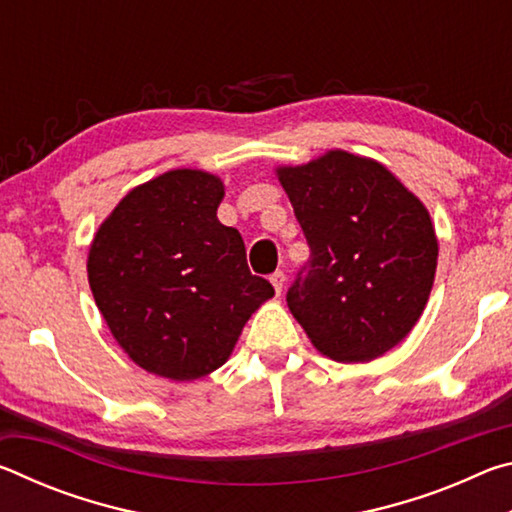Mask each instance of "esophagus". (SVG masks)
Segmentation results:
<instances>
[{
    "label": "esophagus",
    "instance_id": "obj_1",
    "mask_svg": "<svg viewBox=\"0 0 512 512\" xmlns=\"http://www.w3.org/2000/svg\"><path fill=\"white\" fill-rule=\"evenodd\" d=\"M271 284H273V289H275L277 296H280L282 289H284V273H282V271H275V273L271 275Z\"/></svg>",
    "mask_w": 512,
    "mask_h": 512
}]
</instances>
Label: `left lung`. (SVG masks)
Returning <instances> with one entry per match:
<instances>
[{
    "label": "left lung",
    "instance_id": "1",
    "mask_svg": "<svg viewBox=\"0 0 512 512\" xmlns=\"http://www.w3.org/2000/svg\"><path fill=\"white\" fill-rule=\"evenodd\" d=\"M275 171L311 248L287 293L293 318L329 359L381 357L409 336L433 287L427 207L384 164L348 151Z\"/></svg>",
    "mask_w": 512,
    "mask_h": 512
}]
</instances>
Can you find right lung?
Here are the masks:
<instances>
[{"mask_svg":"<svg viewBox=\"0 0 512 512\" xmlns=\"http://www.w3.org/2000/svg\"><path fill=\"white\" fill-rule=\"evenodd\" d=\"M223 194L214 173L167 171L121 198L90 244L94 302L153 375L192 381L221 368L275 293L250 273L239 232L216 219Z\"/></svg>","mask_w":512,"mask_h":512,"instance_id":"add662e5","label":"right lung"}]
</instances>
